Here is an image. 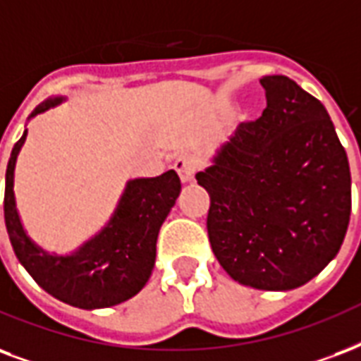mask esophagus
Instances as JSON below:
<instances>
[{
    "mask_svg": "<svg viewBox=\"0 0 361 361\" xmlns=\"http://www.w3.org/2000/svg\"><path fill=\"white\" fill-rule=\"evenodd\" d=\"M174 169L183 183H191V181L195 180V159H192V157L181 155L180 159L174 162Z\"/></svg>",
    "mask_w": 361,
    "mask_h": 361,
    "instance_id": "1",
    "label": "esophagus"
}]
</instances>
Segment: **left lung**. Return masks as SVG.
<instances>
[{
  "label": "left lung",
  "mask_w": 361,
  "mask_h": 361,
  "mask_svg": "<svg viewBox=\"0 0 361 361\" xmlns=\"http://www.w3.org/2000/svg\"><path fill=\"white\" fill-rule=\"evenodd\" d=\"M267 107L219 145L197 181L210 195L212 252L238 284L286 291L339 254L350 221V166L320 100L265 75Z\"/></svg>",
  "instance_id": "1"
}]
</instances>
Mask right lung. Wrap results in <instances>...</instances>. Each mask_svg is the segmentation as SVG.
<instances>
[{"instance_id":"right-lung-1","label":"right lung","mask_w":361,"mask_h":361,"mask_svg":"<svg viewBox=\"0 0 361 361\" xmlns=\"http://www.w3.org/2000/svg\"><path fill=\"white\" fill-rule=\"evenodd\" d=\"M66 100V96L47 98L27 121ZM26 136L24 128L5 172V227L16 259L47 293L71 307L94 310L128 301L144 290L155 267L159 231L181 191L178 174L169 170L157 178L128 180L114 214L98 233L70 254H51L32 240L16 208L15 169Z\"/></svg>"}]
</instances>
